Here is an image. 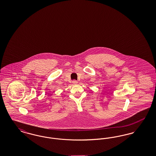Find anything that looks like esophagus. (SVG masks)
Here are the masks:
<instances>
[{
  "label": "esophagus",
  "instance_id": "esophagus-1",
  "mask_svg": "<svg viewBox=\"0 0 156 156\" xmlns=\"http://www.w3.org/2000/svg\"><path fill=\"white\" fill-rule=\"evenodd\" d=\"M73 83L74 85H76V84L78 83V81H75V80H74V81H73Z\"/></svg>",
  "mask_w": 156,
  "mask_h": 156
}]
</instances>
